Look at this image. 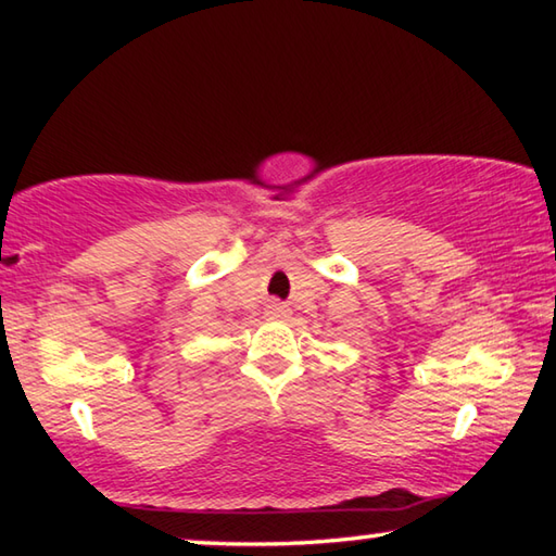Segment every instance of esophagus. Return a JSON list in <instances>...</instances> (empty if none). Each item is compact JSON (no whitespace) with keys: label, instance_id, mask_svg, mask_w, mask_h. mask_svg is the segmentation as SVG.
I'll list each match as a JSON object with an SVG mask.
<instances>
[{"label":"esophagus","instance_id":"esophagus-1","mask_svg":"<svg viewBox=\"0 0 556 556\" xmlns=\"http://www.w3.org/2000/svg\"><path fill=\"white\" fill-rule=\"evenodd\" d=\"M267 316L269 318H285L287 316V308L281 306V304H269L267 306Z\"/></svg>","mask_w":556,"mask_h":556}]
</instances>
